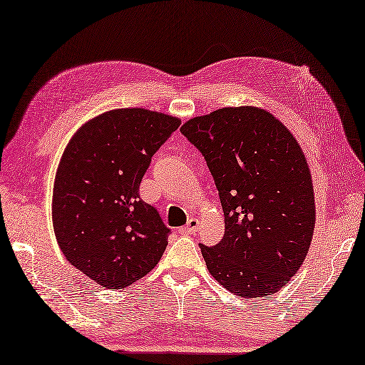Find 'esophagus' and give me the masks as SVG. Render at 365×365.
I'll use <instances>...</instances> for the list:
<instances>
[{
    "label": "esophagus",
    "mask_w": 365,
    "mask_h": 365,
    "mask_svg": "<svg viewBox=\"0 0 365 365\" xmlns=\"http://www.w3.org/2000/svg\"><path fill=\"white\" fill-rule=\"evenodd\" d=\"M200 229V220L198 218H190L187 225L180 229L181 234H195Z\"/></svg>",
    "instance_id": "obj_1"
}]
</instances>
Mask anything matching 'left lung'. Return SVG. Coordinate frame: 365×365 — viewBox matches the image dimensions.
I'll return each mask as SVG.
<instances>
[{
  "label": "left lung",
  "mask_w": 365,
  "mask_h": 365,
  "mask_svg": "<svg viewBox=\"0 0 365 365\" xmlns=\"http://www.w3.org/2000/svg\"><path fill=\"white\" fill-rule=\"evenodd\" d=\"M206 159L225 212V237L200 245L210 275L240 297L287 285L316 225L309 165L297 139L259 106H226L182 123Z\"/></svg>",
  "instance_id": "obj_1"
}]
</instances>
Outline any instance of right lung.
Masks as SVG:
<instances>
[{"instance_id":"add662e5","label":"right lung","mask_w":365,"mask_h":365,"mask_svg":"<svg viewBox=\"0 0 365 365\" xmlns=\"http://www.w3.org/2000/svg\"><path fill=\"white\" fill-rule=\"evenodd\" d=\"M181 119L145 108H115L85 122L61 156L52 225L66 260L97 285L122 289L152 271L168 229L142 201V176Z\"/></svg>"}]
</instances>
